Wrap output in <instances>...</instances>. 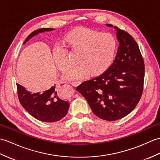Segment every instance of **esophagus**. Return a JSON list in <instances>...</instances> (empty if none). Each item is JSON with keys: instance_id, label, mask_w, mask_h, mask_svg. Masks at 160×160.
Wrapping results in <instances>:
<instances>
[{"instance_id": "34e87169", "label": "esophagus", "mask_w": 160, "mask_h": 160, "mask_svg": "<svg viewBox=\"0 0 160 160\" xmlns=\"http://www.w3.org/2000/svg\"><path fill=\"white\" fill-rule=\"evenodd\" d=\"M80 83H81V82H80V81H76V82H72L71 84H72V86H73V87H77V86H78V85H79Z\"/></svg>"}]
</instances>
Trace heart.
I'll return each mask as SVG.
<instances>
[{"label":"heart","mask_w":160,"mask_h":160,"mask_svg":"<svg viewBox=\"0 0 160 160\" xmlns=\"http://www.w3.org/2000/svg\"><path fill=\"white\" fill-rule=\"evenodd\" d=\"M65 40L72 50L78 51V65L69 69L64 80H80L91 72L99 75L106 72L114 60L117 41L108 32L102 33L88 28H79L70 32ZM53 59L57 68L65 72L69 67L68 51L61 45H56L52 50Z\"/></svg>","instance_id":"b5f03b06"}]
</instances>
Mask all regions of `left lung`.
Wrapping results in <instances>:
<instances>
[{"mask_svg": "<svg viewBox=\"0 0 160 160\" xmlns=\"http://www.w3.org/2000/svg\"><path fill=\"white\" fill-rule=\"evenodd\" d=\"M119 42L113 63L102 75L85 81L78 90L96 116L112 121L127 116L138 104L143 91L144 64L132 37L112 24Z\"/></svg>", "mask_w": 160, "mask_h": 160, "instance_id": "obj_1", "label": "left lung"}]
</instances>
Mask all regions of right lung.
Instances as JSON below:
<instances>
[{
    "mask_svg": "<svg viewBox=\"0 0 160 160\" xmlns=\"http://www.w3.org/2000/svg\"><path fill=\"white\" fill-rule=\"evenodd\" d=\"M54 28H40L33 31L26 39L25 44L39 33L54 31ZM18 95L21 105L38 120L43 122H57L66 116L69 103L59 97V89L54 84L42 92H32L17 83Z\"/></svg>",
    "mask_w": 160,
    "mask_h": 160,
    "instance_id": "1",
    "label": "right lung"
}]
</instances>
